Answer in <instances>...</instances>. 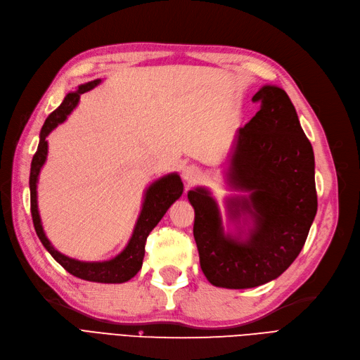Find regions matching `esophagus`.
I'll return each instance as SVG.
<instances>
[{"label":"esophagus","mask_w":360,"mask_h":360,"mask_svg":"<svg viewBox=\"0 0 360 360\" xmlns=\"http://www.w3.org/2000/svg\"><path fill=\"white\" fill-rule=\"evenodd\" d=\"M181 176L188 183H195L197 180L201 179V169L195 167V165H189V167L183 168Z\"/></svg>","instance_id":"obj_1"}]
</instances>
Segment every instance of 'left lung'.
Masks as SVG:
<instances>
[{"label":"left lung","instance_id":"8db88e82","mask_svg":"<svg viewBox=\"0 0 360 360\" xmlns=\"http://www.w3.org/2000/svg\"><path fill=\"white\" fill-rule=\"evenodd\" d=\"M260 109L238 130L230 159V180L250 197L230 200L255 215L250 239L224 236L215 200L207 191H189L195 210L193 238L200 265L212 285L245 289L277 278L297 259L318 209L314 150L301 129L288 94L264 86L252 96Z\"/></svg>","mask_w":360,"mask_h":360}]
</instances>
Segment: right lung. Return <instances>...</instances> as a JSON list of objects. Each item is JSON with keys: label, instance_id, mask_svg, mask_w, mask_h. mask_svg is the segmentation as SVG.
<instances>
[{"label": "right lung", "instance_id": "add662e5", "mask_svg": "<svg viewBox=\"0 0 360 360\" xmlns=\"http://www.w3.org/2000/svg\"><path fill=\"white\" fill-rule=\"evenodd\" d=\"M100 83V80H94L86 84L79 86V89L68 94L65 96L63 103L57 108L53 113L48 115L45 120L44 127L41 130V141H39L37 150L32 160V169H30V210L34 230L37 233L39 239L48 250V252L59 262V264L68 271V273L89 281H98V283H124V281L130 280L138 274V271L142 268V260L145 256V242L151 233V230L159 224V221L163 218L165 213L169 209L171 204L176 201L183 193V183L177 174H169L167 177H162L156 183H153L147 189L143 200V206L141 210V215L136 222V227L133 231V236L129 242V245L121 255L116 256L108 262H80L75 259H70L63 256L62 252L53 248L50 240L46 239L41 218H39L37 212V200H36V183L39 171H41L42 165L46 159L48 143L46 136L51 133L53 129L66 120L80 100V95L94 89V87Z\"/></svg>", "mask_w": 360, "mask_h": 360}]
</instances>
